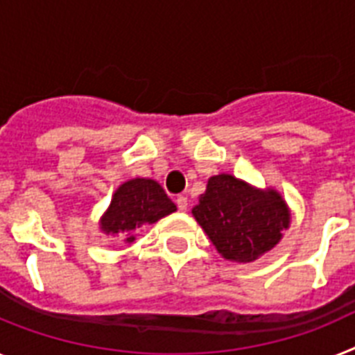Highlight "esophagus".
<instances>
[{
    "label": "esophagus",
    "mask_w": 355,
    "mask_h": 355,
    "mask_svg": "<svg viewBox=\"0 0 355 355\" xmlns=\"http://www.w3.org/2000/svg\"><path fill=\"white\" fill-rule=\"evenodd\" d=\"M177 205L180 211H187V196L184 195H178L177 196Z\"/></svg>",
    "instance_id": "esophagus-1"
}]
</instances>
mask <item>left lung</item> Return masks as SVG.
I'll return each instance as SVG.
<instances>
[{"instance_id": "8db88e82", "label": "left lung", "mask_w": 355, "mask_h": 355, "mask_svg": "<svg viewBox=\"0 0 355 355\" xmlns=\"http://www.w3.org/2000/svg\"><path fill=\"white\" fill-rule=\"evenodd\" d=\"M222 258L251 263L270 251L291 227V209L274 187H256L229 173L207 180L191 209Z\"/></svg>"}]
</instances>
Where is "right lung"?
<instances>
[{"instance_id": "right-lung-1", "label": "right lung", "mask_w": 355, "mask_h": 355, "mask_svg": "<svg viewBox=\"0 0 355 355\" xmlns=\"http://www.w3.org/2000/svg\"><path fill=\"white\" fill-rule=\"evenodd\" d=\"M175 211L177 205L157 180L137 177L115 189L108 209L99 218V229L106 236H121L126 243H133L135 231Z\"/></svg>"}]
</instances>
